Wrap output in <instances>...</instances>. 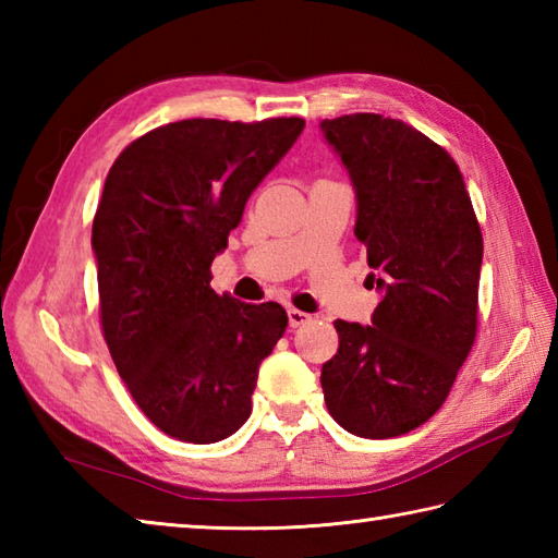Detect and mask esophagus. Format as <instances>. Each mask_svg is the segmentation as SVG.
<instances>
[{"label": "esophagus", "mask_w": 558, "mask_h": 558, "mask_svg": "<svg viewBox=\"0 0 558 558\" xmlns=\"http://www.w3.org/2000/svg\"><path fill=\"white\" fill-rule=\"evenodd\" d=\"M288 318H290V326L292 328H298V326H304L306 322H310V314H306V312H300V310H294V306H290V310H288Z\"/></svg>", "instance_id": "34e87169"}]
</instances>
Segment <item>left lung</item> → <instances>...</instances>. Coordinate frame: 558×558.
I'll use <instances>...</instances> for the list:
<instances>
[{
    "label": "left lung",
    "instance_id": "left-lung-1",
    "mask_svg": "<svg viewBox=\"0 0 558 558\" xmlns=\"http://www.w3.org/2000/svg\"><path fill=\"white\" fill-rule=\"evenodd\" d=\"M318 129L348 170L354 236L381 292L372 326L336 322L326 408L354 436H400L444 405L475 342L480 222L458 165L417 129L369 112Z\"/></svg>",
    "mask_w": 558,
    "mask_h": 558
}]
</instances>
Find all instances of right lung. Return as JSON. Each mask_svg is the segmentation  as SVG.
<instances>
[{"instance_id":"obj_1","label":"right lung","mask_w":558,"mask_h":558,"mask_svg":"<svg viewBox=\"0 0 558 558\" xmlns=\"http://www.w3.org/2000/svg\"><path fill=\"white\" fill-rule=\"evenodd\" d=\"M302 129L300 117L165 124L126 146L105 180L90 236L102 333L136 405L180 441L240 429L258 366L288 328L278 302L220 298L208 270Z\"/></svg>"}]
</instances>
